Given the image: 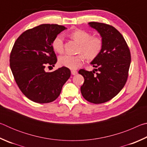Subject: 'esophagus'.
<instances>
[{"label": "esophagus", "mask_w": 147, "mask_h": 147, "mask_svg": "<svg viewBox=\"0 0 147 147\" xmlns=\"http://www.w3.org/2000/svg\"><path fill=\"white\" fill-rule=\"evenodd\" d=\"M77 73H78V72L76 70H71V74H73V75H76Z\"/></svg>", "instance_id": "esophagus-1"}]
</instances>
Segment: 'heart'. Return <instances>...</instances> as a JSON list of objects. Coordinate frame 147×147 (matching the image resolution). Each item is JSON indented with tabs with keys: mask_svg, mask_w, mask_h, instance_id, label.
I'll list each match as a JSON object with an SVG mask.
<instances>
[{
	"mask_svg": "<svg viewBox=\"0 0 147 147\" xmlns=\"http://www.w3.org/2000/svg\"><path fill=\"white\" fill-rule=\"evenodd\" d=\"M71 38L80 44L78 55L64 54L58 59L60 65L69 69H74L84 63L85 56L88 59H93L97 57L101 53L103 47V41L100 37L91 36L90 33L80 29L74 30L69 34ZM53 47L58 53L63 51V37L58 35L53 41Z\"/></svg>",
	"mask_w": 147,
	"mask_h": 147,
	"instance_id": "heart-1",
	"label": "heart"
}]
</instances>
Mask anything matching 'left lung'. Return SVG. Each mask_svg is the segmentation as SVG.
<instances>
[{
    "label": "left lung",
    "mask_w": 147,
    "mask_h": 147,
    "mask_svg": "<svg viewBox=\"0 0 147 147\" xmlns=\"http://www.w3.org/2000/svg\"><path fill=\"white\" fill-rule=\"evenodd\" d=\"M88 24L100 34L103 47L100 54L90 63L96 69L78 71L84 78L80 91L86 100L101 104L113 98L125 85L131 56L123 36L114 27L97 22ZM95 71L98 73L95 74Z\"/></svg>",
    "instance_id": "left-lung-1"
}]
</instances>
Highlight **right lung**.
<instances>
[{"label":"right lung","instance_id":"right-lung-1","mask_svg":"<svg viewBox=\"0 0 147 147\" xmlns=\"http://www.w3.org/2000/svg\"><path fill=\"white\" fill-rule=\"evenodd\" d=\"M67 28L43 24L20 36L10 54V68L17 86L30 100L40 104L55 100L71 76V71L61 67L51 73L45 65L53 66L57 58L53 47L54 39Z\"/></svg>","mask_w":147,"mask_h":147}]
</instances>
